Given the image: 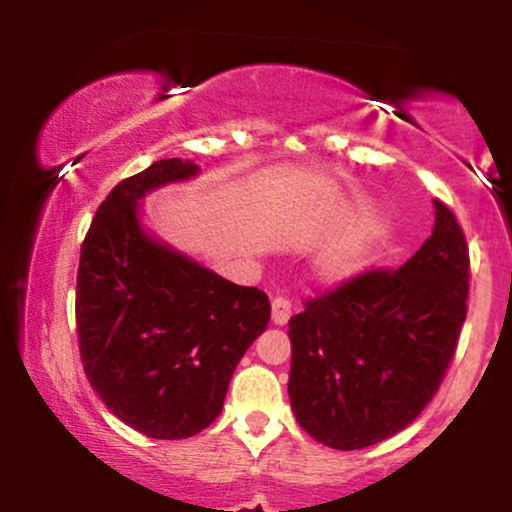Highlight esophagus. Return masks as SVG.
I'll list each match as a JSON object with an SVG mask.
<instances>
[{
  "label": "esophagus",
  "mask_w": 512,
  "mask_h": 512,
  "mask_svg": "<svg viewBox=\"0 0 512 512\" xmlns=\"http://www.w3.org/2000/svg\"><path fill=\"white\" fill-rule=\"evenodd\" d=\"M289 320H291V303L286 301V298L276 296L272 301V322L274 325L284 327Z\"/></svg>",
  "instance_id": "1"
}]
</instances>
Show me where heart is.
<instances>
[{
    "mask_svg": "<svg viewBox=\"0 0 512 512\" xmlns=\"http://www.w3.org/2000/svg\"><path fill=\"white\" fill-rule=\"evenodd\" d=\"M366 257H368L366 243L344 245V248L330 252V255L320 262L322 279L332 281V284H342V281L354 279V276L363 269V264H366Z\"/></svg>",
    "mask_w": 512,
    "mask_h": 512,
    "instance_id": "1",
    "label": "heart"
}]
</instances>
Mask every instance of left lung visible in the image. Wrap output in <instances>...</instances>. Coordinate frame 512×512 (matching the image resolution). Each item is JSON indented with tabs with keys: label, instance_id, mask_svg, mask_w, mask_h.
Segmentation results:
<instances>
[{
	"label": "left lung",
	"instance_id": "8db88e82",
	"mask_svg": "<svg viewBox=\"0 0 512 512\" xmlns=\"http://www.w3.org/2000/svg\"><path fill=\"white\" fill-rule=\"evenodd\" d=\"M431 238L395 272L375 269L289 320V399L317 443L361 450L404 431L443 383L467 317L469 255L433 199Z\"/></svg>",
	"mask_w": 512,
	"mask_h": 512
}]
</instances>
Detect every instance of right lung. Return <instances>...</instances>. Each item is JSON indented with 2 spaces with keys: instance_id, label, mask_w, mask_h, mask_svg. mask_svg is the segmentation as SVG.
<instances>
[{
  "instance_id": "right-lung-1",
  "label": "right lung",
  "mask_w": 512,
  "mask_h": 512,
  "mask_svg": "<svg viewBox=\"0 0 512 512\" xmlns=\"http://www.w3.org/2000/svg\"><path fill=\"white\" fill-rule=\"evenodd\" d=\"M197 175V163L166 158L115 185L76 274L88 383L122 424L158 440L214 424L233 370L269 322L267 293L223 279L144 226L149 192Z\"/></svg>"
}]
</instances>
